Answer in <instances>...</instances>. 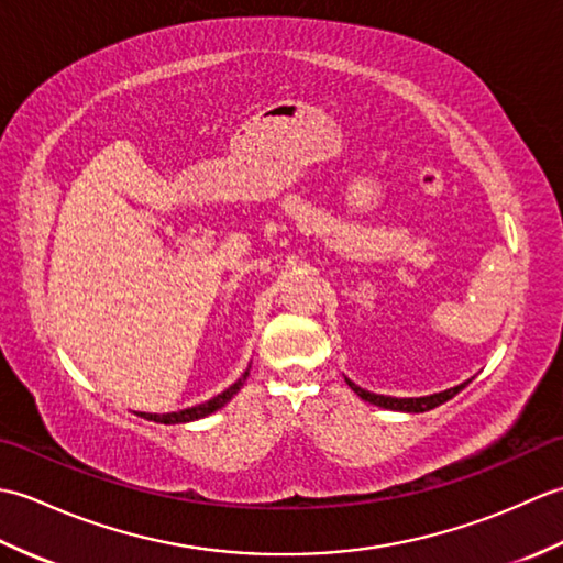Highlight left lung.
<instances>
[{"label":"left lung","instance_id":"1","mask_svg":"<svg viewBox=\"0 0 563 563\" xmlns=\"http://www.w3.org/2000/svg\"><path fill=\"white\" fill-rule=\"evenodd\" d=\"M349 382V387L357 394V397L361 399H365V401H369V404H375V406H382V409H391V411H406V413H423V411H430V409H435V406H440V404H445L448 399H452L454 394H457L460 389H464V385H460V387H452V389H445V391H440V394H430V397H418V399H397V397H385V394H373V391H367V389H361L355 385V382H351V379H345Z\"/></svg>","mask_w":563,"mask_h":563}]
</instances>
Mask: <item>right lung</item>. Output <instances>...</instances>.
<instances>
[{"label":"right lung","instance_id":"1","mask_svg":"<svg viewBox=\"0 0 563 563\" xmlns=\"http://www.w3.org/2000/svg\"><path fill=\"white\" fill-rule=\"evenodd\" d=\"M246 377H249V369L246 373L239 377L234 385L230 387V389H224L222 394H218V397H212L210 401H206V404H198V406H190V409H184V411H174V413H140L142 418H147V421H157V423H188V421H196V418H202V416H208V413H212V411H218V409H222V406L230 401L234 394L244 387V382H246Z\"/></svg>","mask_w":563,"mask_h":563}]
</instances>
